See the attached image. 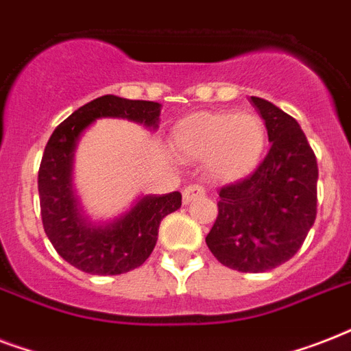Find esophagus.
<instances>
[{"label": "esophagus", "instance_id": "1", "mask_svg": "<svg viewBox=\"0 0 351 351\" xmlns=\"http://www.w3.org/2000/svg\"><path fill=\"white\" fill-rule=\"evenodd\" d=\"M204 195H206V189L202 186H198V184H193V186L184 189V204H189L191 200H195L198 197H204Z\"/></svg>", "mask_w": 351, "mask_h": 351}]
</instances>
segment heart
<instances>
[{"label": "heart", "instance_id": "heart-1", "mask_svg": "<svg viewBox=\"0 0 351 351\" xmlns=\"http://www.w3.org/2000/svg\"><path fill=\"white\" fill-rule=\"evenodd\" d=\"M173 143L189 158H208L215 178L234 182L251 175L261 162L266 129L253 114L197 112L178 121Z\"/></svg>", "mask_w": 351, "mask_h": 351}]
</instances>
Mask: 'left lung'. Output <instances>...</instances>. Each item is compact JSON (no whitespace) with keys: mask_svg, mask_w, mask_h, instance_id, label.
Masks as SVG:
<instances>
[{"mask_svg":"<svg viewBox=\"0 0 351 351\" xmlns=\"http://www.w3.org/2000/svg\"><path fill=\"white\" fill-rule=\"evenodd\" d=\"M271 147L250 176L219 193V215L206 237L217 261L242 273L280 266L300 250L317 217L319 167L293 117L251 96Z\"/></svg>","mask_w":351,"mask_h":351,"instance_id":"left-lung-1","label":"left lung"}]
</instances>
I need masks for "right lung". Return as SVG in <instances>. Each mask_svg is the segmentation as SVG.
<instances>
[{"label":"right lung","instance_id":"1","mask_svg":"<svg viewBox=\"0 0 351 351\" xmlns=\"http://www.w3.org/2000/svg\"><path fill=\"white\" fill-rule=\"evenodd\" d=\"M127 118L158 127L160 104L106 95L85 104L54 129L38 171L41 222L47 237L71 266L90 275H120L142 266L154 250L160 222L182 206L178 191L143 197L111 224L96 226L82 217L73 193V151L80 132L96 118Z\"/></svg>","mask_w":351,"mask_h":351}]
</instances>
